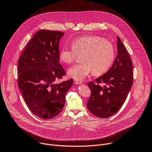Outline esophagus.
I'll use <instances>...</instances> for the list:
<instances>
[{
    "mask_svg": "<svg viewBox=\"0 0 152 152\" xmlns=\"http://www.w3.org/2000/svg\"><path fill=\"white\" fill-rule=\"evenodd\" d=\"M74 82H75V84H77V85L80 84V83H82V82L81 80H76V79L74 80Z\"/></svg>",
    "mask_w": 152,
    "mask_h": 152,
    "instance_id": "1",
    "label": "esophagus"
}]
</instances>
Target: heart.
<instances>
[{"mask_svg":"<svg viewBox=\"0 0 152 152\" xmlns=\"http://www.w3.org/2000/svg\"><path fill=\"white\" fill-rule=\"evenodd\" d=\"M72 46H64L59 53V60L65 64L73 62L77 55L82 63L76 64L68 70V75L76 80H82L92 72L94 75L105 73L112 65L115 50L112 43L103 38L87 35L77 38L72 42Z\"/></svg>","mask_w":152,"mask_h":152,"instance_id":"b5f03b06","label":"heart"}]
</instances>
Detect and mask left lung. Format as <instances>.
<instances>
[{"label":"left lung","instance_id":"1","mask_svg":"<svg viewBox=\"0 0 152 152\" xmlns=\"http://www.w3.org/2000/svg\"><path fill=\"white\" fill-rule=\"evenodd\" d=\"M117 55L111 68L90 82L91 96L86 103L88 111L103 118L116 114L124 104L133 84V65L127 51L117 37ZM99 83H104L103 87Z\"/></svg>","mask_w":152,"mask_h":152}]
</instances>
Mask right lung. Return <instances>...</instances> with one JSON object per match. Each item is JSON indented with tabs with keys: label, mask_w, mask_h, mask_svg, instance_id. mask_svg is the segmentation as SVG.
Masks as SVG:
<instances>
[{
	"label": "right lung",
	"mask_w": 152,
	"mask_h": 152,
	"mask_svg": "<svg viewBox=\"0 0 152 152\" xmlns=\"http://www.w3.org/2000/svg\"><path fill=\"white\" fill-rule=\"evenodd\" d=\"M64 32L41 30L28 42L18 61V86L31 111L45 120L63 110L73 79L54 83L66 72L59 63V42Z\"/></svg>",
	"instance_id": "1"
}]
</instances>
